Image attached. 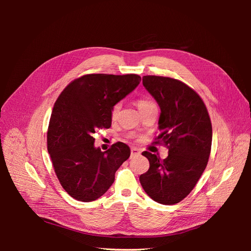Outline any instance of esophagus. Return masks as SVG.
<instances>
[{"instance_id": "obj_1", "label": "esophagus", "mask_w": 251, "mask_h": 251, "mask_svg": "<svg viewBox=\"0 0 251 251\" xmlns=\"http://www.w3.org/2000/svg\"><path fill=\"white\" fill-rule=\"evenodd\" d=\"M140 155V151H139V150H137L136 148H132L131 149V157L133 158V157H137V156H139Z\"/></svg>"}]
</instances>
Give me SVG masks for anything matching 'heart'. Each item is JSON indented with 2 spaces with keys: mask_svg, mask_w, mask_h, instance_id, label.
Returning <instances> with one entry per match:
<instances>
[{
  "mask_svg": "<svg viewBox=\"0 0 251 251\" xmlns=\"http://www.w3.org/2000/svg\"><path fill=\"white\" fill-rule=\"evenodd\" d=\"M136 104H137V107H138L140 113L148 110V109H151V108H156V104L153 100H149V98H144V97L143 98H138V100H136ZM120 107H121L120 103H116V104L113 105V108L111 110V116H112L113 119L116 118L117 114L120 110Z\"/></svg>",
  "mask_w": 251,
  "mask_h": 251,
  "instance_id": "obj_1",
  "label": "heart"
}]
</instances>
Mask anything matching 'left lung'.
<instances>
[{
  "instance_id": "8db88e82",
  "label": "left lung",
  "mask_w": 251,
  "mask_h": 251,
  "mask_svg": "<svg viewBox=\"0 0 251 251\" xmlns=\"http://www.w3.org/2000/svg\"><path fill=\"white\" fill-rule=\"evenodd\" d=\"M142 83L160 107L157 143L169 149L160 157L143 151L150 169L140 175V183L154 201L172 205L193 191L206 168L211 149L212 127L199 94L178 79L147 75Z\"/></svg>"
}]
</instances>
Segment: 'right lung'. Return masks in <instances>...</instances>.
<instances>
[{"instance_id":"obj_1","label":"right lung","mask_w":251,"mask_h":251,"mask_svg":"<svg viewBox=\"0 0 251 251\" xmlns=\"http://www.w3.org/2000/svg\"><path fill=\"white\" fill-rule=\"evenodd\" d=\"M137 74H87L74 79L56 100L47 148L60 185L72 198L94 201L108 191L131 150L116 142L105 151L94 147L93 134L112 124L111 110L139 85Z\"/></svg>"}]
</instances>
